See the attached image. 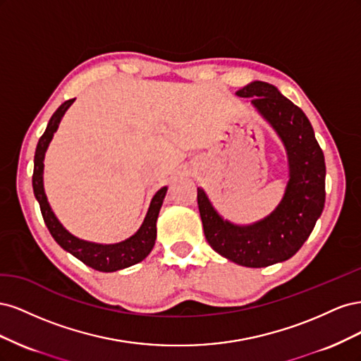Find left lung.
<instances>
[{
    "instance_id": "obj_1",
    "label": "left lung",
    "mask_w": 361,
    "mask_h": 361,
    "mask_svg": "<svg viewBox=\"0 0 361 361\" xmlns=\"http://www.w3.org/2000/svg\"><path fill=\"white\" fill-rule=\"evenodd\" d=\"M276 130L288 155L289 180L277 207L264 220L233 224L215 211L197 188L204 236L218 255L248 268H265L290 259L307 241L325 203V161L307 116L276 85L253 81L236 92Z\"/></svg>"
}]
</instances>
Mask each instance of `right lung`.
Segmentation results:
<instances>
[{
  "label": "right lung",
  "mask_w": 361,
  "mask_h": 361,
  "mask_svg": "<svg viewBox=\"0 0 361 361\" xmlns=\"http://www.w3.org/2000/svg\"><path fill=\"white\" fill-rule=\"evenodd\" d=\"M73 101L75 99H69L57 108V111L49 118L45 133L39 140L35 155V171H32V190H35V195L40 204L43 220H45L49 233L63 250H66L68 253L96 271L114 272L118 269H125L146 259L152 248H154L157 239V220L164 197L167 194V187H162L159 191H157L149 204L145 221L141 223L138 231L133 236L125 239V241L116 244H97L72 235L51 209V204L45 194V187H43V169H45L43 161H45L48 146L54 134L57 133L64 113L69 110Z\"/></svg>",
  "instance_id": "1"
}]
</instances>
